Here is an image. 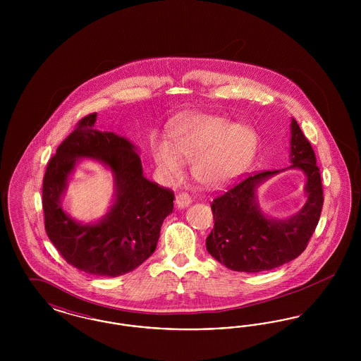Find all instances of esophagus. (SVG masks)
Returning a JSON list of instances; mask_svg holds the SVG:
<instances>
[{
	"label": "esophagus",
	"mask_w": 361,
	"mask_h": 361,
	"mask_svg": "<svg viewBox=\"0 0 361 361\" xmlns=\"http://www.w3.org/2000/svg\"><path fill=\"white\" fill-rule=\"evenodd\" d=\"M190 202H192V199H190L188 193H178L176 196V206L178 207V208L188 207L190 204Z\"/></svg>",
	"instance_id": "esophagus-1"
}]
</instances>
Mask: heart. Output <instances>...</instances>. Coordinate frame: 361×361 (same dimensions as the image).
I'll return each instance as SVG.
<instances>
[{
	"instance_id": "obj_1",
	"label": "heart",
	"mask_w": 361,
	"mask_h": 361,
	"mask_svg": "<svg viewBox=\"0 0 361 361\" xmlns=\"http://www.w3.org/2000/svg\"><path fill=\"white\" fill-rule=\"evenodd\" d=\"M253 128L222 116L193 114L178 121L169 133V145L153 149L157 172L173 181L190 161L192 176L207 188H219L245 172L257 152Z\"/></svg>"
}]
</instances>
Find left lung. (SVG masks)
<instances>
[{
    "label": "left lung",
    "mask_w": 361,
    "mask_h": 361,
    "mask_svg": "<svg viewBox=\"0 0 361 361\" xmlns=\"http://www.w3.org/2000/svg\"><path fill=\"white\" fill-rule=\"evenodd\" d=\"M291 168L303 171L307 202L287 221L268 219L259 209L256 189L279 171L247 174L218 195L212 204L214 228L207 237L208 253L237 272H261L300 256L315 231L324 206V189L315 153L295 119L291 121Z\"/></svg>",
    "instance_id": "left-lung-1"
}]
</instances>
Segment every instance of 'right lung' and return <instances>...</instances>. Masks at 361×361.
I'll return each instance as SVG.
<instances>
[{"instance_id":"add662e5","label":"right lung","mask_w":361,"mask_h":361,"mask_svg":"<svg viewBox=\"0 0 361 361\" xmlns=\"http://www.w3.org/2000/svg\"><path fill=\"white\" fill-rule=\"evenodd\" d=\"M97 114L77 123L56 149L43 177V212L49 238L74 268L89 275L128 274L154 253L174 193L143 176L135 146L114 133L94 130ZM94 157L114 173L117 200L97 224L81 225L61 209L60 197L75 162Z\"/></svg>"}]
</instances>
